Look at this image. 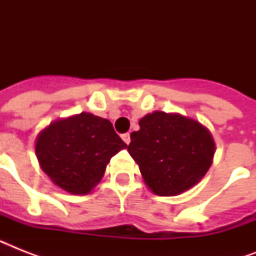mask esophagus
<instances>
[{
  "label": "esophagus",
  "mask_w": 256,
  "mask_h": 256,
  "mask_svg": "<svg viewBox=\"0 0 256 256\" xmlns=\"http://www.w3.org/2000/svg\"><path fill=\"white\" fill-rule=\"evenodd\" d=\"M122 140H124V142L126 144H130V134H128V132H126V134H122Z\"/></svg>",
  "instance_id": "1"
}]
</instances>
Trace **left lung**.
Segmentation results:
<instances>
[{"label":"left lung","mask_w":256,"mask_h":256,"mask_svg":"<svg viewBox=\"0 0 256 256\" xmlns=\"http://www.w3.org/2000/svg\"><path fill=\"white\" fill-rule=\"evenodd\" d=\"M130 138L128 154L140 166L146 186L160 196L195 186L212 164L215 142L208 128L180 114H148Z\"/></svg>","instance_id":"1"}]
</instances>
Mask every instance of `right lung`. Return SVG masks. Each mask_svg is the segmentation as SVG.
Masks as SVG:
<instances>
[{"mask_svg": "<svg viewBox=\"0 0 256 256\" xmlns=\"http://www.w3.org/2000/svg\"><path fill=\"white\" fill-rule=\"evenodd\" d=\"M126 148L110 120L90 112L54 120L36 140V156L44 172L74 195L88 194L112 156Z\"/></svg>", "mask_w": 256, "mask_h": 256, "instance_id": "add662e5", "label": "right lung"}]
</instances>
